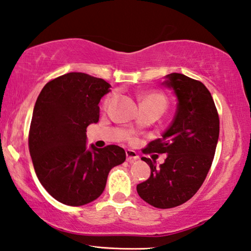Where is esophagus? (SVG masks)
<instances>
[{"label": "esophagus", "mask_w": 251, "mask_h": 251, "mask_svg": "<svg viewBox=\"0 0 251 251\" xmlns=\"http://www.w3.org/2000/svg\"><path fill=\"white\" fill-rule=\"evenodd\" d=\"M126 161L130 162V163H132V162L137 161L139 159V155L137 154V152L133 150H126Z\"/></svg>", "instance_id": "obj_1"}]
</instances>
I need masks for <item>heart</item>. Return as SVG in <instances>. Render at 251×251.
I'll return each instance as SVG.
<instances>
[{
    "label": "heart",
    "instance_id": "heart-1",
    "mask_svg": "<svg viewBox=\"0 0 251 251\" xmlns=\"http://www.w3.org/2000/svg\"><path fill=\"white\" fill-rule=\"evenodd\" d=\"M111 98L112 95H108L105 97L103 100V104H108ZM166 105H168V98L163 94H161V92L152 91L142 97V107H154L161 110V111H163L166 108Z\"/></svg>",
    "mask_w": 251,
    "mask_h": 251
}]
</instances>
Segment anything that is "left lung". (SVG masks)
Wrapping results in <instances>:
<instances>
[{
  "label": "left lung",
  "instance_id": "1",
  "mask_svg": "<svg viewBox=\"0 0 251 251\" xmlns=\"http://www.w3.org/2000/svg\"><path fill=\"white\" fill-rule=\"evenodd\" d=\"M163 85L177 97L172 123L162 138L150 142L143 153H166L160 168L148 157L151 175L137 185L138 194L156 208H173L191 200L212 166L219 135V117L213 97L203 82L183 74L165 76Z\"/></svg>",
  "mask_w": 251,
  "mask_h": 251
}]
</instances>
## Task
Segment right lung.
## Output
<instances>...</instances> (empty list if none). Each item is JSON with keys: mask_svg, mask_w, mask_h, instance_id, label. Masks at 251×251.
I'll return each mask as SVG.
<instances>
[{"mask_svg": "<svg viewBox=\"0 0 251 251\" xmlns=\"http://www.w3.org/2000/svg\"><path fill=\"white\" fill-rule=\"evenodd\" d=\"M111 87L101 78L68 73L48 81L35 103L30 157L44 188L60 203L81 206L102 194L108 174L126 161L118 146L86 148V131L99 120L100 99Z\"/></svg>", "mask_w": 251, "mask_h": 251, "instance_id": "obj_1", "label": "right lung"}]
</instances>
